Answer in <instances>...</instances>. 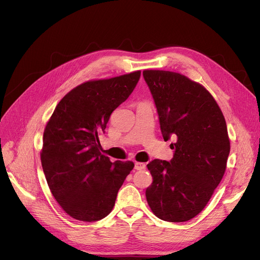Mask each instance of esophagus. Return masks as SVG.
Masks as SVG:
<instances>
[{
  "mask_svg": "<svg viewBox=\"0 0 260 260\" xmlns=\"http://www.w3.org/2000/svg\"><path fill=\"white\" fill-rule=\"evenodd\" d=\"M135 169L136 170H143V169H145V164H143V162H136L135 164Z\"/></svg>",
  "mask_w": 260,
  "mask_h": 260,
  "instance_id": "1",
  "label": "esophagus"
}]
</instances>
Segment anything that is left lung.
<instances>
[{
	"mask_svg": "<svg viewBox=\"0 0 260 260\" xmlns=\"http://www.w3.org/2000/svg\"><path fill=\"white\" fill-rule=\"evenodd\" d=\"M165 141H176L170 161L147 164L153 183L146 200L154 214L169 222H184L206 206L221 181L230 154L222 112L211 94L185 76L144 70Z\"/></svg>",
	"mask_w": 260,
	"mask_h": 260,
	"instance_id": "left-lung-1",
	"label": "left lung"
}]
</instances>
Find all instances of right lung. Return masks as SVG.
<instances>
[{"instance_id": "right-lung-1", "label": "right lung", "mask_w": 260, "mask_h": 260, "mask_svg": "<svg viewBox=\"0 0 260 260\" xmlns=\"http://www.w3.org/2000/svg\"><path fill=\"white\" fill-rule=\"evenodd\" d=\"M141 72L84 82L61 99L43 133L42 168L50 190L69 216L93 222L112 211L117 193L135 167L112 162L99 136L112 113L129 98Z\"/></svg>"}]
</instances>
